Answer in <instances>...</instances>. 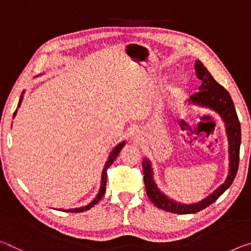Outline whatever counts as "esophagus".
<instances>
[{
	"label": "esophagus",
	"mask_w": 251,
	"mask_h": 251,
	"mask_svg": "<svg viewBox=\"0 0 251 251\" xmlns=\"http://www.w3.org/2000/svg\"><path fill=\"white\" fill-rule=\"evenodd\" d=\"M132 135H133L134 137H135V136H137V130H134V133H133Z\"/></svg>",
	"instance_id": "34e87169"
}]
</instances>
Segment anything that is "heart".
<instances>
[{
  "instance_id": "heart-1",
  "label": "heart",
  "mask_w": 251,
  "mask_h": 251,
  "mask_svg": "<svg viewBox=\"0 0 251 251\" xmlns=\"http://www.w3.org/2000/svg\"><path fill=\"white\" fill-rule=\"evenodd\" d=\"M183 89H184V85H183L182 82H180V83H178V85H176V87H174L173 93L176 94V95H180L182 91H183Z\"/></svg>"
}]
</instances>
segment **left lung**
<instances>
[{"mask_svg": "<svg viewBox=\"0 0 251 251\" xmlns=\"http://www.w3.org/2000/svg\"><path fill=\"white\" fill-rule=\"evenodd\" d=\"M194 69H196L197 77L201 80V86L198 93L190 97L189 104L212 109L224 119L229 141V174L224 184H221L217 190H214L213 193L203 199L202 201L192 204H182L180 202L168 198L164 193H162L158 190L153 177L152 164H151L149 158L145 157L143 160V173H144V183L147 197L157 208L164 210V211L177 214L196 213L212 204L232 184L234 177L237 176L238 168H239L241 127L232 99L230 97L228 91L220 83L214 80L211 74L209 73L201 61H196Z\"/></svg>", "mask_w": 251, "mask_h": 251, "instance_id": "obj_1", "label": "left lung"}]
</instances>
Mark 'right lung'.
Segmentation results:
<instances>
[{
  "mask_svg": "<svg viewBox=\"0 0 251 251\" xmlns=\"http://www.w3.org/2000/svg\"><path fill=\"white\" fill-rule=\"evenodd\" d=\"M23 94H25V90L22 91V94H21V97H20V100H19V104H18V108L20 106H21V102H22V99H23ZM18 108H17V110L14 111V114H13V118L15 117V115H17V111H18ZM125 145V142H122V143H119V144L115 147V149L111 151V153L109 154V157H108V160H107V162H106V164H105V168H104V170H102V173H101V184H100V189H99V192H98V194L96 196V198L94 199L93 201L90 202L89 204H87V205H85V206H80V208H75V209H68V210H65V209H62V211H65V212H82V211H87V210H89L90 208H93L94 205H96L98 202H99V200H100V199L104 197V194H105V192H106V182H107V170H108V168L109 166L113 164V162L115 161V158H116L117 156H118V153L121 152V150L123 149V146ZM59 210H61V209H59Z\"/></svg>",
  "mask_w": 251,
  "mask_h": 251,
  "instance_id": "right-lung-1",
  "label": "right lung"
}]
</instances>
